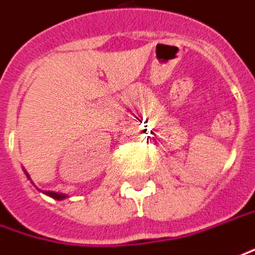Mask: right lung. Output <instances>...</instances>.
<instances>
[{
    "mask_svg": "<svg viewBox=\"0 0 255 255\" xmlns=\"http://www.w3.org/2000/svg\"><path fill=\"white\" fill-rule=\"evenodd\" d=\"M47 194L52 197V198H55V200H62V198H65V194L61 193H54V191H47Z\"/></svg>",
    "mask_w": 255,
    "mask_h": 255,
    "instance_id": "right-lung-1",
    "label": "right lung"
}]
</instances>
